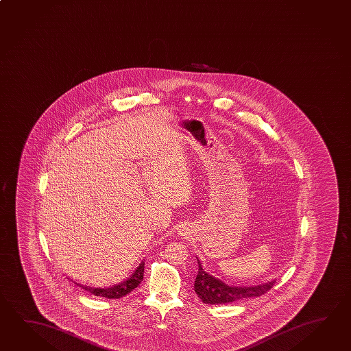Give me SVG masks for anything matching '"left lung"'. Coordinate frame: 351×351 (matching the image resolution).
Here are the masks:
<instances>
[{
  "instance_id": "8db88e82",
  "label": "left lung",
  "mask_w": 351,
  "mask_h": 351,
  "mask_svg": "<svg viewBox=\"0 0 351 351\" xmlns=\"http://www.w3.org/2000/svg\"><path fill=\"white\" fill-rule=\"evenodd\" d=\"M274 282H265L256 287H229L212 275L206 274L198 261V274L194 282V291L206 304H226L247 298H255L268 293Z\"/></svg>"
}]
</instances>
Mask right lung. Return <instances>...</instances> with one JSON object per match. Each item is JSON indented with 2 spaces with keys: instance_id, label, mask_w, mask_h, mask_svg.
<instances>
[{
  "instance_id": "right-lung-1",
  "label": "right lung",
  "mask_w": 351,
  "mask_h": 351,
  "mask_svg": "<svg viewBox=\"0 0 351 351\" xmlns=\"http://www.w3.org/2000/svg\"><path fill=\"white\" fill-rule=\"evenodd\" d=\"M143 273H145V263L142 261L139 264V267L136 269V271L131 275V278H128L125 282L114 285L113 288L95 289L90 288V287H82V285H80V287L93 295L102 296L107 299H119L122 296L130 294L133 289L137 288L141 282L143 280Z\"/></svg>"
}]
</instances>
